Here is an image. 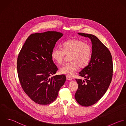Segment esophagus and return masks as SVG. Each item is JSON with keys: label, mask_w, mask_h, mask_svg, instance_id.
I'll return each instance as SVG.
<instances>
[{"label": "esophagus", "mask_w": 126, "mask_h": 126, "mask_svg": "<svg viewBox=\"0 0 126 126\" xmlns=\"http://www.w3.org/2000/svg\"><path fill=\"white\" fill-rule=\"evenodd\" d=\"M66 79H67L68 80H72V79L70 77L68 76H66Z\"/></svg>", "instance_id": "34e87169"}]
</instances>
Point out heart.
I'll return each mask as SVG.
<instances>
[{"instance_id": "b5f03b06", "label": "heart", "mask_w": 126, "mask_h": 126, "mask_svg": "<svg viewBox=\"0 0 126 126\" xmlns=\"http://www.w3.org/2000/svg\"><path fill=\"white\" fill-rule=\"evenodd\" d=\"M91 46L83 41L76 39L69 40L62 45V49L54 48L51 53L52 60L61 64L65 55L69 56L70 63L64 64L59 69V73L71 76L76 72L79 67H86L91 60L92 55Z\"/></svg>"}]
</instances>
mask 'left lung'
Listing matches in <instances>:
<instances>
[{"mask_svg":"<svg viewBox=\"0 0 126 126\" xmlns=\"http://www.w3.org/2000/svg\"><path fill=\"white\" fill-rule=\"evenodd\" d=\"M89 38L92 43V55L88 65L79 72L85 78L77 79L79 87L75 95L77 102L81 106L88 107L97 103L107 92L112 80L113 63L109 49L95 35L78 33Z\"/></svg>","mask_w":126,"mask_h":126,"instance_id":"1","label":"left lung"}]
</instances>
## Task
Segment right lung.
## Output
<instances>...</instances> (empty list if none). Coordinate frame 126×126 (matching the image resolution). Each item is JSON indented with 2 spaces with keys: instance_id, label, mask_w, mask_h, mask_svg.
I'll return each mask as SVG.
<instances>
[{
  "instance_id": "1",
  "label": "right lung",
  "mask_w": 126,
  "mask_h": 126,
  "mask_svg": "<svg viewBox=\"0 0 126 126\" xmlns=\"http://www.w3.org/2000/svg\"><path fill=\"white\" fill-rule=\"evenodd\" d=\"M63 34L54 31L30 35L19 53L18 76L21 87L36 103L47 105L57 98L66 78L55 75L57 71L51 57L56 42Z\"/></svg>"
}]
</instances>
